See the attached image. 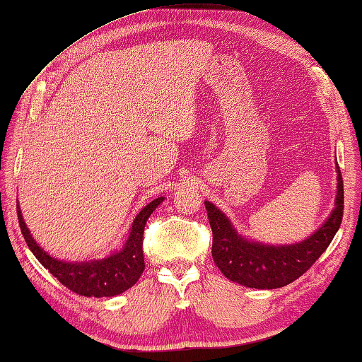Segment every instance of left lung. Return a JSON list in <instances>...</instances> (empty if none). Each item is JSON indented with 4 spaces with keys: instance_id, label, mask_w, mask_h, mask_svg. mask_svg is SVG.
<instances>
[{
    "instance_id": "obj_1",
    "label": "left lung",
    "mask_w": 362,
    "mask_h": 362,
    "mask_svg": "<svg viewBox=\"0 0 362 362\" xmlns=\"http://www.w3.org/2000/svg\"><path fill=\"white\" fill-rule=\"evenodd\" d=\"M337 198L329 219L300 243L266 245L242 237L228 217L204 202L212 228V259L228 280L248 288H280L301 277L327 250L343 219V179L337 164Z\"/></svg>"
}]
</instances>
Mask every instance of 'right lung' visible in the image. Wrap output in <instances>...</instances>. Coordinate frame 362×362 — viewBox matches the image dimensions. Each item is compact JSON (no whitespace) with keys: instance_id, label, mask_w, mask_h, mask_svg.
Wrapping results in <instances>:
<instances>
[{"instance_id":"right-lung-1","label":"right lung","mask_w":362,"mask_h":362,"mask_svg":"<svg viewBox=\"0 0 362 362\" xmlns=\"http://www.w3.org/2000/svg\"><path fill=\"white\" fill-rule=\"evenodd\" d=\"M164 202L163 197L153 199L150 204L141 208L139 214L132 222L130 233L122 250L111 253L105 259L67 262L56 259L49 256L42 246H40L28 230L24 217L17 203V219H19L21 232L24 235L25 243L37 259L49 274H53L59 282L72 290L74 293L82 296H116L124 293L130 286L136 284L145 269V257H143V232L148 217L153 211Z\"/></svg>"}]
</instances>
